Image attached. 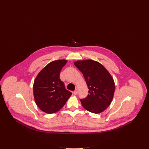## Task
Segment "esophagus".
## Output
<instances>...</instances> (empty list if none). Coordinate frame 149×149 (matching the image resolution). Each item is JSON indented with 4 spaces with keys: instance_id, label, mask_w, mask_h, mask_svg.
<instances>
[{
    "instance_id": "esophagus-1",
    "label": "esophagus",
    "mask_w": 149,
    "mask_h": 149,
    "mask_svg": "<svg viewBox=\"0 0 149 149\" xmlns=\"http://www.w3.org/2000/svg\"><path fill=\"white\" fill-rule=\"evenodd\" d=\"M78 93V89H76L75 90V91L74 92V94H75V95H77V94Z\"/></svg>"
}]
</instances>
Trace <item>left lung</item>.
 I'll use <instances>...</instances> for the list:
<instances>
[{"mask_svg":"<svg viewBox=\"0 0 149 149\" xmlns=\"http://www.w3.org/2000/svg\"><path fill=\"white\" fill-rule=\"evenodd\" d=\"M74 65L83 74L89 89L86 98L80 99L83 108L93 113L103 112L113 98V78L103 65L91 59L78 60Z\"/></svg>","mask_w":149,"mask_h":149,"instance_id":"obj_1","label":"left lung"}]
</instances>
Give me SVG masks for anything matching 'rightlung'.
<instances>
[{"instance_id":"1","label":"right lung","mask_w":149,"mask_h":149,"mask_svg":"<svg viewBox=\"0 0 149 149\" xmlns=\"http://www.w3.org/2000/svg\"><path fill=\"white\" fill-rule=\"evenodd\" d=\"M68 60H55L40 71L33 83L36 104L43 112L54 113L61 109L71 95L60 79L62 68Z\"/></svg>"}]
</instances>
